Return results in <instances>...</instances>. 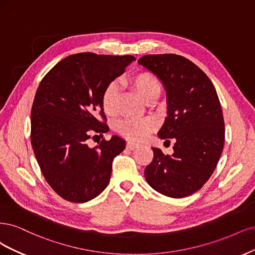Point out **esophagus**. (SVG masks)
Returning <instances> with one entry per match:
<instances>
[{
    "label": "esophagus",
    "instance_id": "34e87169",
    "mask_svg": "<svg viewBox=\"0 0 255 255\" xmlns=\"http://www.w3.org/2000/svg\"><path fill=\"white\" fill-rule=\"evenodd\" d=\"M126 146H127V148H128V149H130V150H134L135 148H137V147H138V144L133 143V142H128Z\"/></svg>",
    "mask_w": 255,
    "mask_h": 255
}]
</instances>
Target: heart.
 <instances>
[{
    "instance_id": "obj_1",
    "label": "heart",
    "mask_w": 255,
    "mask_h": 255,
    "mask_svg": "<svg viewBox=\"0 0 255 255\" xmlns=\"http://www.w3.org/2000/svg\"><path fill=\"white\" fill-rule=\"evenodd\" d=\"M127 84L135 90L136 93L147 103L152 98H158L161 93V84L148 72L138 73L127 80ZM120 91L117 84L107 86L102 94V107L107 116H116L119 110ZM152 123L148 120L129 119L121 122L118 131L121 135L131 141H142L152 130Z\"/></svg>"
}]
</instances>
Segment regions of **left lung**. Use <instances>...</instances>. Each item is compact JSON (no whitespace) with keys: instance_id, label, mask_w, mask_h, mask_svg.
I'll list each match as a JSON object with an SVG mask.
<instances>
[{"instance_id":"left-lung-1","label":"left lung","mask_w":255,"mask_h":255,"mask_svg":"<svg viewBox=\"0 0 255 255\" xmlns=\"http://www.w3.org/2000/svg\"><path fill=\"white\" fill-rule=\"evenodd\" d=\"M137 62L165 88L167 118L158 135L175 141L171 155L151 147L153 159L145 179L157 192L183 198L208 181L224 149L225 122L217 92L204 72L182 56L146 55Z\"/></svg>"}]
</instances>
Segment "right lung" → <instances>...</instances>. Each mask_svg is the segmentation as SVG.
<instances>
[{"label":"right lung","mask_w":255,"mask_h":255,"mask_svg":"<svg viewBox=\"0 0 255 255\" xmlns=\"http://www.w3.org/2000/svg\"><path fill=\"white\" fill-rule=\"evenodd\" d=\"M135 58L79 53L57 63L41 80L30 113V142L41 171L63 199L83 203L108 186L113 159L125 149L118 135L87 144L108 132L102 94Z\"/></svg>","instance_id":"right-lung-1"}]
</instances>
